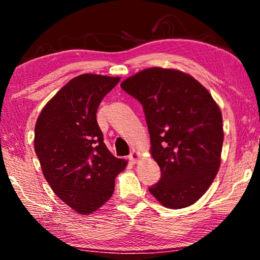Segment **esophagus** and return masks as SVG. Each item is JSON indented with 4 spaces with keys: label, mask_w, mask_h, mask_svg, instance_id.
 <instances>
[{
    "label": "esophagus",
    "mask_w": 260,
    "mask_h": 260,
    "mask_svg": "<svg viewBox=\"0 0 260 260\" xmlns=\"http://www.w3.org/2000/svg\"><path fill=\"white\" fill-rule=\"evenodd\" d=\"M139 158H140V156H139V153L136 152V151H133L128 156V159L131 160V162H133V164H136V161L139 160Z\"/></svg>",
    "instance_id": "1"
}]
</instances>
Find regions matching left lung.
<instances>
[{
  "label": "left lung",
  "mask_w": 260,
  "mask_h": 260,
  "mask_svg": "<svg viewBox=\"0 0 260 260\" xmlns=\"http://www.w3.org/2000/svg\"><path fill=\"white\" fill-rule=\"evenodd\" d=\"M120 87L142 104L151 156L161 177L149 188L169 209L199 201L218 173L223 142L222 116L205 87L178 70L150 68Z\"/></svg>",
  "instance_id": "left-lung-1"
}]
</instances>
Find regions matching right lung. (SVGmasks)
Listing matches in <instances>:
<instances>
[{"label": "right lung", "instance_id": "add662e5", "mask_svg": "<svg viewBox=\"0 0 260 260\" xmlns=\"http://www.w3.org/2000/svg\"><path fill=\"white\" fill-rule=\"evenodd\" d=\"M120 78L81 74L52 98L35 125L34 149L52 190L70 208L88 214L110 200L126 161L103 142L96 120L101 101Z\"/></svg>", "mask_w": 260, "mask_h": 260}]
</instances>
